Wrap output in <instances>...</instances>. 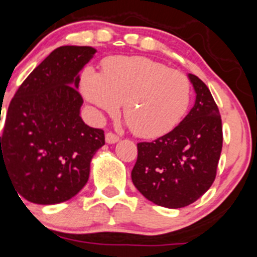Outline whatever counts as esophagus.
I'll use <instances>...</instances> for the list:
<instances>
[{"instance_id":"esophagus-1","label":"esophagus","mask_w":257,"mask_h":257,"mask_svg":"<svg viewBox=\"0 0 257 257\" xmlns=\"http://www.w3.org/2000/svg\"><path fill=\"white\" fill-rule=\"evenodd\" d=\"M105 141H106V143H109V145H112V143H116L117 141H119V136H116V134L112 133V132H107L106 136H105Z\"/></svg>"}]
</instances>
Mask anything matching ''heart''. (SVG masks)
<instances>
[{
    "mask_svg": "<svg viewBox=\"0 0 257 257\" xmlns=\"http://www.w3.org/2000/svg\"><path fill=\"white\" fill-rule=\"evenodd\" d=\"M81 88L95 107L123 116L136 136L155 138L171 132L190 102V81L183 72L146 57L106 59L102 74L87 67Z\"/></svg>",
    "mask_w": 257,
    "mask_h": 257,
    "instance_id": "obj_1",
    "label": "heart"
}]
</instances>
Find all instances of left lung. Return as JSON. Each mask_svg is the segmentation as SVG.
I'll return each instance as SVG.
<instances>
[{
	"mask_svg": "<svg viewBox=\"0 0 257 257\" xmlns=\"http://www.w3.org/2000/svg\"><path fill=\"white\" fill-rule=\"evenodd\" d=\"M195 104L184 120L152 142L137 145L132 181L148 200L177 209L198 200L212 186L223 145L222 119L209 88L189 74Z\"/></svg>",
	"mask_w": 257,
	"mask_h": 257,
	"instance_id": "8db88e82",
	"label": "left lung"
}]
</instances>
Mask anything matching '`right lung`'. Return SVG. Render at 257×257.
Segmentation results:
<instances>
[{
  "label": "right lung",
  "mask_w": 257,
  "mask_h": 257,
  "mask_svg": "<svg viewBox=\"0 0 257 257\" xmlns=\"http://www.w3.org/2000/svg\"><path fill=\"white\" fill-rule=\"evenodd\" d=\"M95 52L57 48L10 102L0 137V175L6 172L18 195L31 203L73 198L87 183L93 155L105 145L104 131L86 125L80 116L78 72Z\"/></svg>",
  "instance_id": "right-lung-1"
}]
</instances>
